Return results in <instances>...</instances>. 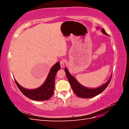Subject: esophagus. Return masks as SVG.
<instances>
[{
  "label": "esophagus",
  "mask_w": 129,
  "mask_h": 129,
  "mask_svg": "<svg viewBox=\"0 0 129 129\" xmlns=\"http://www.w3.org/2000/svg\"><path fill=\"white\" fill-rule=\"evenodd\" d=\"M65 60H61L60 61V66L61 67H63L64 66L65 64Z\"/></svg>",
  "instance_id": "esophagus-1"
}]
</instances>
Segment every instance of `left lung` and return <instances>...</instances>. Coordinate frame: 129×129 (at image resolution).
<instances>
[{
	"mask_svg": "<svg viewBox=\"0 0 129 129\" xmlns=\"http://www.w3.org/2000/svg\"><path fill=\"white\" fill-rule=\"evenodd\" d=\"M102 32L104 34L108 35V34L105 32V30L103 28L102 29ZM64 71L66 72V76H67V79L69 81V82L70 84H71L74 92H75V94L79 97L84 99L91 98V97L97 96L101 92H102L108 87V85H109L111 81L112 77V76L111 75L110 79L109 80V81L106 83L102 85V86L95 89H89L82 86V85L78 82L75 78L70 74L67 69L66 68H65L64 69Z\"/></svg>",
	"mask_w": 129,
	"mask_h": 129,
	"instance_id": "1",
	"label": "left lung"
}]
</instances>
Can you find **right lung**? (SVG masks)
<instances>
[{
	"mask_svg": "<svg viewBox=\"0 0 129 129\" xmlns=\"http://www.w3.org/2000/svg\"><path fill=\"white\" fill-rule=\"evenodd\" d=\"M60 68V62H57L50 69L45 83L40 87L36 89H25L19 84L16 80H14V81L21 92L27 97L35 101H46L49 99L53 95L55 75Z\"/></svg>",
	"mask_w": 129,
	"mask_h": 129,
	"instance_id": "add662e5",
	"label": "right lung"
}]
</instances>
